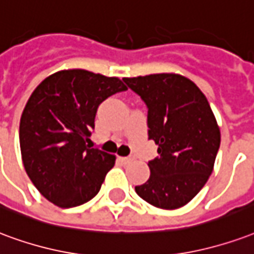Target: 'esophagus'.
Segmentation results:
<instances>
[{
    "mask_svg": "<svg viewBox=\"0 0 254 254\" xmlns=\"http://www.w3.org/2000/svg\"><path fill=\"white\" fill-rule=\"evenodd\" d=\"M118 159H120V161H121V163L127 164V163H130V161L133 160V156H127V157H118Z\"/></svg>",
    "mask_w": 254,
    "mask_h": 254,
    "instance_id": "34e87169",
    "label": "esophagus"
}]
</instances>
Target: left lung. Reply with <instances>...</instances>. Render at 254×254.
I'll list each match as a JSON object with an SVG mask.
<instances>
[{"label": "left lung", "mask_w": 254, "mask_h": 254, "mask_svg": "<svg viewBox=\"0 0 254 254\" xmlns=\"http://www.w3.org/2000/svg\"><path fill=\"white\" fill-rule=\"evenodd\" d=\"M148 108V138L159 156L148 163L151 176L136 186L152 206L174 210L185 206L206 185L214 168L221 133L207 98L178 74L124 78Z\"/></svg>", "instance_id": "8db88e82"}]
</instances>
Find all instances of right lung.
<instances>
[{
	"mask_svg": "<svg viewBox=\"0 0 254 254\" xmlns=\"http://www.w3.org/2000/svg\"><path fill=\"white\" fill-rule=\"evenodd\" d=\"M125 90L118 78L63 69L32 93L20 120L22 163L32 183L51 203L75 207L99 192L116 156L86 142L99 105Z\"/></svg>",
	"mask_w": 254,
	"mask_h": 254,
	"instance_id": "1",
	"label": "right lung"
}]
</instances>
